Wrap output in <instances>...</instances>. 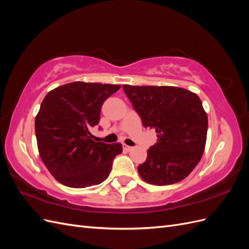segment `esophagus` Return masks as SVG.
<instances>
[{"label": "esophagus", "mask_w": 249, "mask_h": 249, "mask_svg": "<svg viewBox=\"0 0 249 249\" xmlns=\"http://www.w3.org/2000/svg\"><path fill=\"white\" fill-rule=\"evenodd\" d=\"M124 149L125 150V152H131V150L133 149V147L132 146H129V145H125V144H124Z\"/></svg>", "instance_id": "34e87169"}]
</instances>
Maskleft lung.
<instances>
[{
    "label": "left lung",
    "instance_id": "8db88e82",
    "mask_svg": "<svg viewBox=\"0 0 249 249\" xmlns=\"http://www.w3.org/2000/svg\"><path fill=\"white\" fill-rule=\"evenodd\" d=\"M123 89L146 129L158 142L138 166L140 177L156 186L171 185L190 175L205 150L208 116L197 94L172 86H132Z\"/></svg>",
    "mask_w": 249,
    "mask_h": 249
}]
</instances>
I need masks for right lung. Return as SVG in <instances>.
Listing matches in <instances>:
<instances>
[{
    "label": "right lung",
    "instance_id": "add662e5",
    "mask_svg": "<svg viewBox=\"0 0 249 249\" xmlns=\"http://www.w3.org/2000/svg\"><path fill=\"white\" fill-rule=\"evenodd\" d=\"M119 85L72 82L44 97L35 118L39 155L58 182L71 188L99 185L122 154L120 143L94 142L89 130L100 123L104 102ZM100 129L102 127L100 126Z\"/></svg>",
    "mask_w": 249,
    "mask_h": 249
}]
</instances>
